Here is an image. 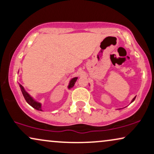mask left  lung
I'll return each instance as SVG.
<instances>
[{"label":"left lung","mask_w":154,"mask_h":154,"mask_svg":"<svg viewBox=\"0 0 154 154\" xmlns=\"http://www.w3.org/2000/svg\"><path fill=\"white\" fill-rule=\"evenodd\" d=\"M135 97H134V98H133V100H132V102H134V100H135Z\"/></svg>","instance_id":"left-lung-1"}]
</instances>
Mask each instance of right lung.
<instances>
[{
	"label": "right lung",
	"mask_w": 154,
	"mask_h": 154,
	"mask_svg": "<svg viewBox=\"0 0 154 154\" xmlns=\"http://www.w3.org/2000/svg\"><path fill=\"white\" fill-rule=\"evenodd\" d=\"M78 78L77 77H75L73 78L71 80L70 83H69V85L68 86L69 88H71L72 87H73V85H74V84L75 83V81H76ZM20 87L21 88V90H22V92L23 94V96H24V97L25 99V100L26 101V102L28 103L29 105H31V106L33 107V108H34L36 109V110H38V111H42L41 109V104L39 102H37L36 101H35L29 95V94L27 93V92L25 91L24 88H23V86L20 84Z\"/></svg>",
	"instance_id": "right-lung-1"
}]
</instances>
